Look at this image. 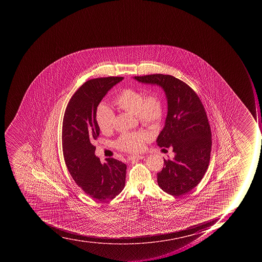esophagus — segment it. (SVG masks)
<instances>
[{"label": "esophagus", "instance_id": "obj_1", "mask_svg": "<svg viewBox=\"0 0 262 262\" xmlns=\"http://www.w3.org/2000/svg\"><path fill=\"white\" fill-rule=\"evenodd\" d=\"M144 158L143 156H131L129 157L130 161H139V160H142V159Z\"/></svg>", "mask_w": 262, "mask_h": 262}]
</instances>
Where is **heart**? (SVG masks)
I'll list each match as a JSON object with an SVG mask.
<instances>
[{
	"label": "heart",
	"instance_id": "1",
	"mask_svg": "<svg viewBox=\"0 0 262 262\" xmlns=\"http://www.w3.org/2000/svg\"><path fill=\"white\" fill-rule=\"evenodd\" d=\"M114 102L121 111L136 115L142 125L157 128L161 124L164 107L161 97L157 94L145 97L144 93L139 90L128 88L118 93ZM115 119V114L106 105H100L97 107L96 120L101 132L106 134L112 131ZM150 139V134L145 131L124 133L118 138L116 146L126 152H139Z\"/></svg>",
	"mask_w": 262,
	"mask_h": 262
}]
</instances>
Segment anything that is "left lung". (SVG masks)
Segmentation results:
<instances>
[{"instance_id":"obj_1","label":"left lung","mask_w":262,"mask_h":262,"mask_svg":"<svg viewBox=\"0 0 262 262\" xmlns=\"http://www.w3.org/2000/svg\"><path fill=\"white\" fill-rule=\"evenodd\" d=\"M142 83L161 86L167 98L165 127L157 138L160 147H173V160L164 159L157 183L164 192L181 196L193 189L208 168L211 131L200 98L187 83L169 74L135 76Z\"/></svg>"}]
</instances>
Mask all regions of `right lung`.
Listing matches in <instances>:
<instances>
[{
    "instance_id": "1",
    "label": "right lung",
    "mask_w": 262,
    "mask_h": 262,
    "mask_svg": "<svg viewBox=\"0 0 262 262\" xmlns=\"http://www.w3.org/2000/svg\"><path fill=\"white\" fill-rule=\"evenodd\" d=\"M123 77H106L86 81L69 101L62 126V149L64 162L78 187L93 199L111 200L125 186L127 165L116 159L101 164L95 156L93 142L100 128L96 120L97 106L110 89Z\"/></svg>"
}]
</instances>
